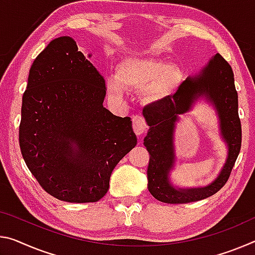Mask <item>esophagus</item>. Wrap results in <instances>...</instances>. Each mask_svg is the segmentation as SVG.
<instances>
[{"label":"esophagus","instance_id":"obj_1","mask_svg":"<svg viewBox=\"0 0 255 255\" xmlns=\"http://www.w3.org/2000/svg\"><path fill=\"white\" fill-rule=\"evenodd\" d=\"M132 128H134V131L136 135L144 134V131L146 130L147 128V125L143 116L136 115L132 117Z\"/></svg>","mask_w":255,"mask_h":255}]
</instances>
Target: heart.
<instances>
[{"mask_svg":"<svg viewBox=\"0 0 255 255\" xmlns=\"http://www.w3.org/2000/svg\"><path fill=\"white\" fill-rule=\"evenodd\" d=\"M180 72L176 67L155 59L128 58L118 64L116 77L107 79L108 91L121 95L124 88L144 91L148 101H157L171 95L180 83Z\"/></svg>","mask_w":255,"mask_h":255,"instance_id":"heart-1","label":"heart"}]
</instances>
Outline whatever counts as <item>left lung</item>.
I'll use <instances>...</instances> for the list:
<instances>
[{"label": "left lung", "instance_id": "1", "mask_svg": "<svg viewBox=\"0 0 255 255\" xmlns=\"http://www.w3.org/2000/svg\"><path fill=\"white\" fill-rule=\"evenodd\" d=\"M207 96L220 115L222 133L229 144V159L220 177L203 189L176 190L168 183L167 173L174 160L173 129L178 115L187 112L200 96ZM143 115L149 126L144 145L149 153L147 188L156 200L168 204L200 201L224 187L240 154L242 126L238 116V95L230 64L217 53L199 76L187 78L172 96L144 108Z\"/></svg>", "mask_w": 255, "mask_h": 255}]
</instances>
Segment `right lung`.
Listing matches in <instances>:
<instances>
[{
	"label": "right lung",
	"instance_id": "add662e5",
	"mask_svg": "<svg viewBox=\"0 0 255 255\" xmlns=\"http://www.w3.org/2000/svg\"><path fill=\"white\" fill-rule=\"evenodd\" d=\"M106 80L69 36L31 64L22 96L19 145L44 191L70 203L98 202L113 169L135 147L129 117L103 107Z\"/></svg>",
	"mask_w": 255,
	"mask_h": 255
}]
</instances>
